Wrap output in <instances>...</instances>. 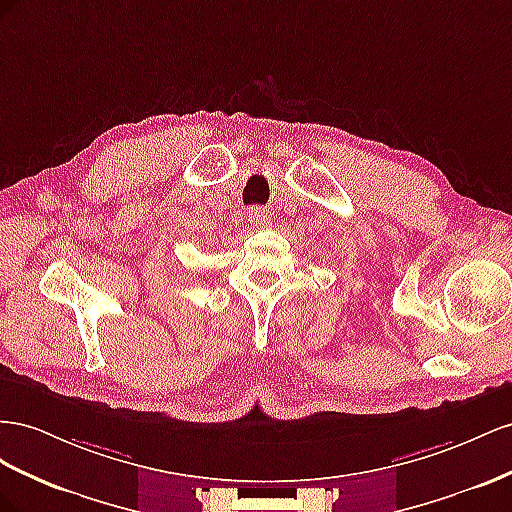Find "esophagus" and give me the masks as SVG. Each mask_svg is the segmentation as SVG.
Here are the masks:
<instances>
[{"instance_id":"1","label":"esophagus","mask_w":512,"mask_h":512,"mask_svg":"<svg viewBox=\"0 0 512 512\" xmlns=\"http://www.w3.org/2000/svg\"><path fill=\"white\" fill-rule=\"evenodd\" d=\"M248 218H251L253 225H266L270 221V214H268V210L255 208V210H248Z\"/></svg>"}]
</instances>
